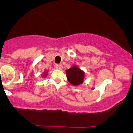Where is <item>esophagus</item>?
<instances>
[{"label": "esophagus", "instance_id": "1", "mask_svg": "<svg viewBox=\"0 0 133 133\" xmlns=\"http://www.w3.org/2000/svg\"><path fill=\"white\" fill-rule=\"evenodd\" d=\"M56 68L57 69H62V65L61 64H56Z\"/></svg>", "mask_w": 133, "mask_h": 133}]
</instances>
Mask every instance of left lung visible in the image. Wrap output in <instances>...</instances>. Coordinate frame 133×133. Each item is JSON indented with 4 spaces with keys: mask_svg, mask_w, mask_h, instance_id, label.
I'll list each match as a JSON object with an SVG mask.
<instances>
[{
    "mask_svg": "<svg viewBox=\"0 0 133 133\" xmlns=\"http://www.w3.org/2000/svg\"><path fill=\"white\" fill-rule=\"evenodd\" d=\"M66 74L69 82L74 86L81 84L83 82L84 72L76 65L69 69L66 71Z\"/></svg>",
    "mask_w": 133,
    "mask_h": 133,
    "instance_id": "8db88e82",
    "label": "left lung"
}]
</instances>
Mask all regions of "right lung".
Instances as JSON below:
<instances>
[{
  "label": "right lung",
  "mask_w": 133,
  "mask_h": 133,
  "mask_svg": "<svg viewBox=\"0 0 133 133\" xmlns=\"http://www.w3.org/2000/svg\"><path fill=\"white\" fill-rule=\"evenodd\" d=\"M44 76H45V75H44Z\"/></svg>",
  "instance_id": "add662e5"
}]
</instances>
